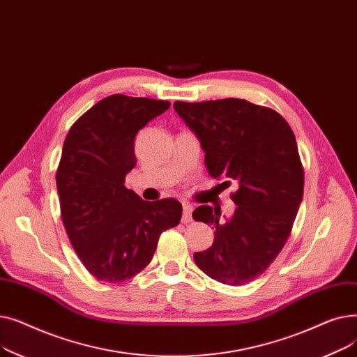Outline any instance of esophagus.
I'll return each mask as SVG.
<instances>
[{"label": "esophagus", "instance_id": "esophagus-1", "mask_svg": "<svg viewBox=\"0 0 357 357\" xmlns=\"http://www.w3.org/2000/svg\"><path fill=\"white\" fill-rule=\"evenodd\" d=\"M182 208H183V211H182V222H191L192 221V211H194L192 205H190L188 202H183Z\"/></svg>", "mask_w": 357, "mask_h": 357}]
</instances>
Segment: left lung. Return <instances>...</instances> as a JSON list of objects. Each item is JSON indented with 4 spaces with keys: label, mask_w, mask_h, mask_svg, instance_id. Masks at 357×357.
Segmentation results:
<instances>
[{
    "label": "left lung",
    "mask_w": 357,
    "mask_h": 357,
    "mask_svg": "<svg viewBox=\"0 0 357 357\" xmlns=\"http://www.w3.org/2000/svg\"><path fill=\"white\" fill-rule=\"evenodd\" d=\"M201 142L205 165L224 188L237 185L234 214L201 205L195 221L214 229L213 246L194 253L197 266L238 287L264 273L291 234L304 194V167L287 120L272 108L226 98L174 104Z\"/></svg>",
    "instance_id": "left-lung-1"
}]
</instances>
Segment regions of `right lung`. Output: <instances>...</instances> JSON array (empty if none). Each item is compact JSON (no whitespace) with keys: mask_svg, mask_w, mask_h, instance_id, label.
I'll use <instances>...</instances> for the list:
<instances>
[{"mask_svg":"<svg viewBox=\"0 0 357 357\" xmlns=\"http://www.w3.org/2000/svg\"><path fill=\"white\" fill-rule=\"evenodd\" d=\"M171 102L114 93L70 127L56 172L61 215L70 245L86 271L119 284L152 260L159 236L179 224L174 198L142 199L124 186L136 166L135 137Z\"/></svg>","mask_w":357,"mask_h":357,"instance_id":"obj_1","label":"right lung"}]
</instances>
